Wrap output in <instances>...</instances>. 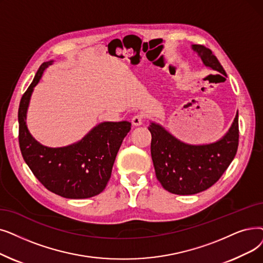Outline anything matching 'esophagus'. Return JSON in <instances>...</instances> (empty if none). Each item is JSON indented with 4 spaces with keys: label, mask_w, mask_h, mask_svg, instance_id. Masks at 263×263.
<instances>
[{
    "label": "esophagus",
    "mask_w": 263,
    "mask_h": 263,
    "mask_svg": "<svg viewBox=\"0 0 263 263\" xmlns=\"http://www.w3.org/2000/svg\"><path fill=\"white\" fill-rule=\"evenodd\" d=\"M132 124L134 125V127H139V125L143 124L144 122V116L143 115H135L132 120H131Z\"/></svg>",
    "instance_id": "34e87169"
}]
</instances>
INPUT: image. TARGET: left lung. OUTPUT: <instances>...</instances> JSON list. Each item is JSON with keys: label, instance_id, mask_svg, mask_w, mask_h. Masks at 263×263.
<instances>
[{"label": "left lung", "instance_id": "obj_1", "mask_svg": "<svg viewBox=\"0 0 263 263\" xmlns=\"http://www.w3.org/2000/svg\"><path fill=\"white\" fill-rule=\"evenodd\" d=\"M203 63L226 75L211 49L192 45ZM227 76V75H226ZM151 152L157 179L171 193L196 195L212 187L234 159L238 146V114L223 138L209 145H188L175 139L161 125L152 123Z\"/></svg>", "mask_w": 263, "mask_h": 263}]
</instances>
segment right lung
I'll return each mask as SVG.
<instances>
[{
	"instance_id": "add662e5",
	"label": "right lung",
	"mask_w": 263,
	"mask_h": 263,
	"mask_svg": "<svg viewBox=\"0 0 263 263\" xmlns=\"http://www.w3.org/2000/svg\"><path fill=\"white\" fill-rule=\"evenodd\" d=\"M50 62L43 63L20 101L18 109L19 146L26 163L41 184L67 199H86L103 191L123 139L131 129L128 121L102 122L73 145L49 148L32 138L27 109L33 88Z\"/></svg>"
}]
</instances>
